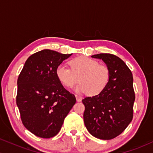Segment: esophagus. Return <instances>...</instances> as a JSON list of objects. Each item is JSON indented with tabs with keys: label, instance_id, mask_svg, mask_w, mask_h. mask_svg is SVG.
<instances>
[{
	"label": "esophagus",
	"instance_id": "34e87169",
	"mask_svg": "<svg viewBox=\"0 0 153 153\" xmlns=\"http://www.w3.org/2000/svg\"><path fill=\"white\" fill-rule=\"evenodd\" d=\"M75 98H76V101H78V102L82 100V97H80V96H78V95H75Z\"/></svg>",
	"mask_w": 153,
	"mask_h": 153
}]
</instances>
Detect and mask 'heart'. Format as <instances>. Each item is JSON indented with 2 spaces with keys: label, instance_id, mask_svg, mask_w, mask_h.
Returning a JSON list of instances; mask_svg holds the SVG:
<instances>
[{
  "label": "heart",
  "instance_id": "heart-1",
  "mask_svg": "<svg viewBox=\"0 0 153 153\" xmlns=\"http://www.w3.org/2000/svg\"><path fill=\"white\" fill-rule=\"evenodd\" d=\"M68 63L71 70L59 65L55 71L56 76L64 86L72 88L79 80L75 91L87 93L91 96H97L106 88L110 80V71L106 65L85 56L71 59Z\"/></svg>",
  "mask_w": 153,
  "mask_h": 153
}]
</instances>
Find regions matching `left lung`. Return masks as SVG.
Instances as JSON below:
<instances>
[{
	"instance_id": "1",
	"label": "left lung",
	"mask_w": 153,
	"mask_h": 153,
	"mask_svg": "<svg viewBox=\"0 0 153 153\" xmlns=\"http://www.w3.org/2000/svg\"><path fill=\"white\" fill-rule=\"evenodd\" d=\"M91 57L104 62L110 71V80L101 94L82 100L84 123L95 137L111 140L123 132L132 120L135 100L132 73L114 54L101 53Z\"/></svg>"
}]
</instances>
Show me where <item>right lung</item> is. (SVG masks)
<instances>
[{
	"mask_svg": "<svg viewBox=\"0 0 153 153\" xmlns=\"http://www.w3.org/2000/svg\"><path fill=\"white\" fill-rule=\"evenodd\" d=\"M71 55L41 50L26 59L19 76L16 104L21 119L24 127L39 137L57 134L76 102L55 74L57 67Z\"/></svg>",
	"mask_w": 153,
	"mask_h": 153,
	"instance_id": "obj_1",
	"label": "right lung"
}]
</instances>
